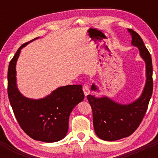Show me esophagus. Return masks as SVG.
Wrapping results in <instances>:
<instances>
[{"label": "esophagus", "instance_id": "34e87169", "mask_svg": "<svg viewBox=\"0 0 158 158\" xmlns=\"http://www.w3.org/2000/svg\"><path fill=\"white\" fill-rule=\"evenodd\" d=\"M83 91H84V94H85V96H87L90 93V89H89V86L85 85L83 86Z\"/></svg>", "mask_w": 158, "mask_h": 158}]
</instances>
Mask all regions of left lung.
Wrapping results in <instances>:
<instances>
[{
  "label": "left lung",
  "mask_w": 158,
  "mask_h": 158,
  "mask_svg": "<svg viewBox=\"0 0 158 158\" xmlns=\"http://www.w3.org/2000/svg\"><path fill=\"white\" fill-rule=\"evenodd\" d=\"M127 30L132 38L131 44L138 47L141 58L146 63V84L139 98L127 104L117 103L105 96H87L93 110L95 133L105 141L123 139L136 131L146 114L153 93V66L150 52L139 35L132 29ZM91 89L99 92L95 84Z\"/></svg>",
  "instance_id": "obj_1"
}]
</instances>
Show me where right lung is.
Masks as SVG:
<instances>
[{
  "label": "right lung",
  "mask_w": 158,
  "mask_h": 158,
  "mask_svg": "<svg viewBox=\"0 0 158 158\" xmlns=\"http://www.w3.org/2000/svg\"><path fill=\"white\" fill-rule=\"evenodd\" d=\"M38 38L23 44L11 60L8 71V99L25 133L35 140L54 142L65 137L71 111L84 100L85 95L81 85L59 87L38 100L27 98L20 93L16 85V62L21 49Z\"/></svg>",
  "instance_id": "1"
}]
</instances>
